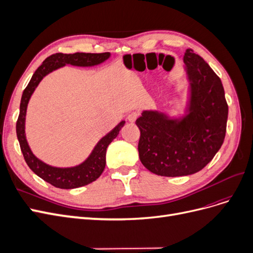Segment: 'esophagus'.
Wrapping results in <instances>:
<instances>
[{
    "label": "esophagus",
    "mask_w": 253,
    "mask_h": 253,
    "mask_svg": "<svg viewBox=\"0 0 253 253\" xmlns=\"http://www.w3.org/2000/svg\"><path fill=\"white\" fill-rule=\"evenodd\" d=\"M138 113L137 112H131L129 113L128 115H127V120L129 121V122H134L136 119H137V117H138Z\"/></svg>",
    "instance_id": "34e87169"
}]
</instances>
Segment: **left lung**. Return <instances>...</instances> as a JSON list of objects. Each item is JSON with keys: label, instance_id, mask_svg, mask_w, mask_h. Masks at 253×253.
<instances>
[{"label": "left lung", "instance_id": "1", "mask_svg": "<svg viewBox=\"0 0 253 253\" xmlns=\"http://www.w3.org/2000/svg\"><path fill=\"white\" fill-rule=\"evenodd\" d=\"M183 63L189 82L185 114L171 116L164 111L144 110L136 120L141 164L150 172L167 177L204 169L226 135L228 104L218 76L190 48L183 55Z\"/></svg>", "mask_w": 253, "mask_h": 253}]
</instances>
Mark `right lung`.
Listing matches in <instances>:
<instances>
[{
    "label": "right lung",
    "instance_id": "obj_1",
    "mask_svg": "<svg viewBox=\"0 0 253 253\" xmlns=\"http://www.w3.org/2000/svg\"><path fill=\"white\" fill-rule=\"evenodd\" d=\"M111 52L102 53H55L43 61L41 66L33 75L28 85L23 91L20 103V115L17 121V136L21 151L28 167L35 174L43 180L60 189H75L83 187L95 181L100 176L105 168V154L109 144L116 138L126 121L122 120L110 133L103 136L97 142L87 158L81 164L74 167H53L42 162L30 149L25 133V122L27 106L34 91L44 77L67 64L78 67H93L105 62L110 59Z\"/></svg>",
    "mask_w": 253,
    "mask_h": 253
}]
</instances>
